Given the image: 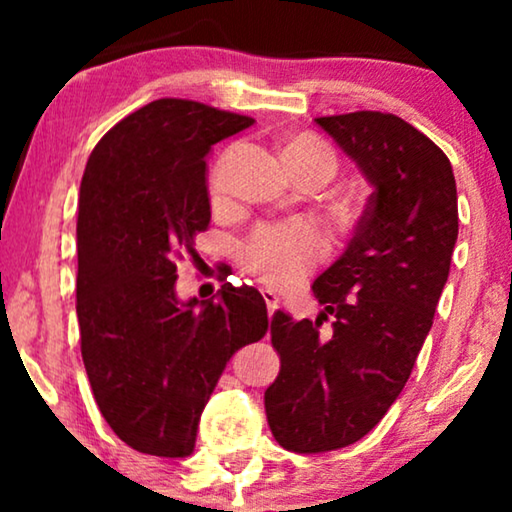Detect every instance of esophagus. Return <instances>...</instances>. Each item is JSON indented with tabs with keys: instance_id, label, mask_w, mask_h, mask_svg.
Returning <instances> with one entry per match:
<instances>
[{
	"instance_id": "34e87169",
	"label": "esophagus",
	"mask_w": 512,
	"mask_h": 512,
	"mask_svg": "<svg viewBox=\"0 0 512 512\" xmlns=\"http://www.w3.org/2000/svg\"><path fill=\"white\" fill-rule=\"evenodd\" d=\"M263 300H265V305H268V314L272 317V314L279 310V298L270 289H265L263 291Z\"/></svg>"
}]
</instances>
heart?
<instances>
[{
  "instance_id": "heart-1",
  "label": "heart",
  "mask_w": 512,
  "mask_h": 512,
  "mask_svg": "<svg viewBox=\"0 0 512 512\" xmlns=\"http://www.w3.org/2000/svg\"><path fill=\"white\" fill-rule=\"evenodd\" d=\"M237 160V149H228L216 163L209 181L214 202H226L230 195V177ZM286 163L296 160H317L324 163L331 174L335 172L333 151L314 139H296L284 149ZM326 242L317 226L307 221L263 223L251 233L240 247V261L244 270L251 272L258 282L270 289H291L310 275V270L324 256Z\"/></svg>"
}]
</instances>
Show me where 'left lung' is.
Here are the masks:
<instances>
[{"mask_svg": "<svg viewBox=\"0 0 512 512\" xmlns=\"http://www.w3.org/2000/svg\"><path fill=\"white\" fill-rule=\"evenodd\" d=\"M314 121L373 193L345 254L314 279L317 321L272 317L282 368L265 415L277 443L298 454L352 445L387 415L431 331L459 235L452 165L429 137L382 111Z\"/></svg>", "mask_w": 512, "mask_h": 512, "instance_id": "left-lung-1", "label": "left lung"}]
</instances>
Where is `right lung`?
Here are the masks:
<instances>
[{"instance_id":"add662e5","label":"right lung","mask_w":512,"mask_h":512,"mask_svg":"<svg viewBox=\"0 0 512 512\" xmlns=\"http://www.w3.org/2000/svg\"><path fill=\"white\" fill-rule=\"evenodd\" d=\"M254 118L163 97L125 116L90 153L76 221L81 356L102 417L132 450L188 457L202 410L237 349L268 331L254 286L177 298L212 209L207 153Z\"/></svg>"}]
</instances>
